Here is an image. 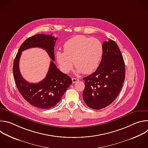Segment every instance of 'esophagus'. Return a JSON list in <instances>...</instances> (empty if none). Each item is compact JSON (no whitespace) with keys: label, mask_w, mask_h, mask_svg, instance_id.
<instances>
[{"label":"esophagus","mask_w":148,"mask_h":148,"mask_svg":"<svg viewBox=\"0 0 148 148\" xmlns=\"http://www.w3.org/2000/svg\"><path fill=\"white\" fill-rule=\"evenodd\" d=\"M72 81L73 83L77 82V81H78V79L77 78H72Z\"/></svg>","instance_id":"obj_1"}]
</instances>
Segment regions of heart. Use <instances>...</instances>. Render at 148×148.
I'll list each match as a JSON object with an SVG mask.
<instances>
[{
    "mask_svg": "<svg viewBox=\"0 0 148 148\" xmlns=\"http://www.w3.org/2000/svg\"><path fill=\"white\" fill-rule=\"evenodd\" d=\"M64 52L57 51L56 58L60 70L69 73L73 61L78 73L90 74L94 71L103 54V46L97 38L77 36L67 41L63 46Z\"/></svg>",
    "mask_w": 148,
    "mask_h": 148,
    "instance_id": "b5f03b06",
    "label": "heart"
}]
</instances>
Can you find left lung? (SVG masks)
Masks as SVG:
<instances>
[{
  "mask_svg": "<svg viewBox=\"0 0 148 148\" xmlns=\"http://www.w3.org/2000/svg\"><path fill=\"white\" fill-rule=\"evenodd\" d=\"M103 54L95 71L83 78L84 102L94 110L107 107L116 99L125 78V62L117 44L109 40L103 44Z\"/></svg>",
  "mask_w": 148,
  "mask_h": 148,
  "instance_id": "8db88e82",
  "label": "left lung"
}]
</instances>
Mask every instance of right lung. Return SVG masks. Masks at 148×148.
<instances>
[{
	"mask_svg": "<svg viewBox=\"0 0 148 148\" xmlns=\"http://www.w3.org/2000/svg\"><path fill=\"white\" fill-rule=\"evenodd\" d=\"M57 37L44 34H35L27 38L20 47L14 58L13 77L17 90L23 98L35 107L50 109L60 102L69 87L73 83L71 77L60 71L53 62L54 46ZM33 47L46 49L53 60L47 77L38 83H30L21 76L19 70V60L21 52Z\"/></svg>",
	"mask_w": 148,
	"mask_h": 148,
	"instance_id": "1",
	"label": "right lung"
}]
</instances>
